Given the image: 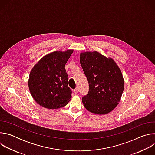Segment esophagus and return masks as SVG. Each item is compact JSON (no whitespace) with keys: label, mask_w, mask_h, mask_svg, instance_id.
Masks as SVG:
<instances>
[{"label":"esophagus","mask_w":155,"mask_h":155,"mask_svg":"<svg viewBox=\"0 0 155 155\" xmlns=\"http://www.w3.org/2000/svg\"><path fill=\"white\" fill-rule=\"evenodd\" d=\"M74 93H75V94H78V90L77 89H75V90H74Z\"/></svg>","instance_id":"esophagus-1"}]
</instances>
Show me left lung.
<instances>
[{
  "instance_id": "obj_1",
  "label": "left lung",
  "mask_w": 155,
  "mask_h": 155,
  "mask_svg": "<svg viewBox=\"0 0 155 155\" xmlns=\"http://www.w3.org/2000/svg\"><path fill=\"white\" fill-rule=\"evenodd\" d=\"M80 60L90 86L87 94L82 98L84 107L97 115L111 112L119 104L124 90L121 69L112 58L96 51L81 53Z\"/></svg>"
}]
</instances>
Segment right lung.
Wrapping results in <instances>:
<instances>
[{
	"label": "right lung",
	"instance_id": "right-lung-1",
	"mask_svg": "<svg viewBox=\"0 0 155 155\" xmlns=\"http://www.w3.org/2000/svg\"><path fill=\"white\" fill-rule=\"evenodd\" d=\"M74 50L56 51L41 58L32 69L28 80L31 94L40 106L56 109L68 104L72 91L65 65Z\"/></svg>",
	"mask_w": 155,
	"mask_h": 155
}]
</instances>
